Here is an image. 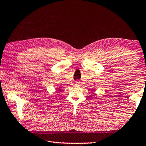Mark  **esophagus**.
<instances>
[{"label":"esophagus","instance_id":"obj_1","mask_svg":"<svg viewBox=\"0 0 146 146\" xmlns=\"http://www.w3.org/2000/svg\"><path fill=\"white\" fill-rule=\"evenodd\" d=\"M80 83L79 82H78V81L75 82V85H76V86H80Z\"/></svg>","mask_w":146,"mask_h":146}]
</instances>
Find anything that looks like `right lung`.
<instances>
[{
  "label": "right lung",
  "instance_id": "add662e5",
  "mask_svg": "<svg viewBox=\"0 0 146 146\" xmlns=\"http://www.w3.org/2000/svg\"><path fill=\"white\" fill-rule=\"evenodd\" d=\"M60 88H61V87H60V86L58 87V91H59V92L61 91V89H60Z\"/></svg>",
  "mask_w": 146,
  "mask_h": 146
}]
</instances>
